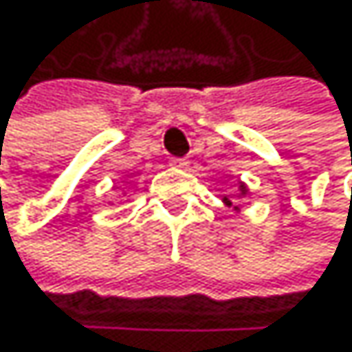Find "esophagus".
<instances>
[{"instance_id": "esophagus-1", "label": "esophagus", "mask_w": 352, "mask_h": 352, "mask_svg": "<svg viewBox=\"0 0 352 352\" xmlns=\"http://www.w3.org/2000/svg\"><path fill=\"white\" fill-rule=\"evenodd\" d=\"M170 166H175V168H186L188 166V160L186 158H170Z\"/></svg>"}]
</instances>
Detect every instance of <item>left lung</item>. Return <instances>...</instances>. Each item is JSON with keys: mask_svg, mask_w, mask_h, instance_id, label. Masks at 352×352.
I'll return each instance as SVG.
<instances>
[{"mask_svg": "<svg viewBox=\"0 0 352 352\" xmlns=\"http://www.w3.org/2000/svg\"><path fill=\"white\" fill-rule=\"evenodd\" d=\"M241 194H247V188L241 184ZM223 202H226V205H232V200H228V198H223Z\"/></svg>", "mask_w": 352, "mask_h": 352, "instance_id": "8db88e82", "label": "left lung"}]
</instances>
